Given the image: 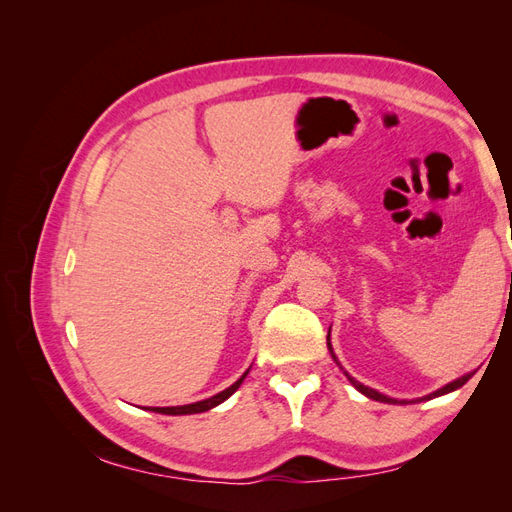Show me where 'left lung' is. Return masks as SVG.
I'll return each mask as SVG.
<instances>
[{"mask_svg":"<svg viewBox=\"0 0 512 512\" xmlns=\"http://www.w3.org/2000/svg\"><path fill=\"white\" fill-rule=\"evenodd\" d=\"M327 346H329V350H331V356H333V361L337 363V356L333 354V348H331V342H327ZM339 365V363H337ZM342 367V365H339ZM344 369V367H342ZM346 376H348V371H346ZM472 378V374H466V376H461V378H457V380H453V382H448L446 386H442V389H438L436 393H431V395H427V397H423V399H431V397H440V395H446V393H451V391H455V389H461L463 384H466L468 380ZM348 380L352 382V386L356 391H361L365 397H369V399H376V401H382V404H408V401H399V399H393V397H386V395H382V393H378V391H374V389H369V386H365V384H361V382H356L352 376H348Z\"/></svg>","mask_w":512,"mask_h":512,"instance_id":"left-lung-1","label":"left lung"}]
</instances>
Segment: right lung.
Instances as JSON below:
<instances>
[{"mask_svg": "<svg viewBox=\"0 0 512 512\" xmlns=\"http://www.w3.org/2000/svg\"><path fill=\"white\" fill-rule=\"evenodd\" d=\"M250 371V369H247ZM247 371L245 374L232 384V386H228V389H224L222 393H218V395H213V397H209V399H203V401H196V404H188V406H170V408H147V410H151V412H158V414H173V416H179V414H198V412H207V410H211V408H215V406H220L222 401H226L232 393H235L239 386H241V382L245 380V376H247Z\"/></svg>", "mask_w": 512, "mask_h": 512, "instance_id": "add662e5", "label": "right lung"}]
</instances>
